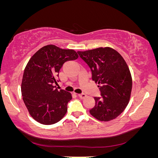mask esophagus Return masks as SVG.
<instances>
[{
	"mask_svg": "<svg viewBox=\"0 0 158 158\" xmlns=\"http://www.w3.org/2000/svg\"><path fill=\"white\" fill-rule=\"evenodd\" d=\"M78 96L81 99H83V98H85L86 96H87V95H86L85 94H78Z\"/></svg>",
	"mask_w": 158,
	"mask_h": 158,
	"instance_id": "1",
	"label": "esophagus"
}]
</instances>
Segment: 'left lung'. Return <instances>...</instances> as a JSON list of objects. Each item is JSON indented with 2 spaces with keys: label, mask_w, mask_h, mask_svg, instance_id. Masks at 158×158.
<instances>
[{
  "label": "left lung",
  "mask_w": 158,
  "mask_h": 158,
  "mask_svg": "<svg viewBox=\"0 0 158 158\" xmlns=\"http://www.w3.org/2000/svg\"><path fill=\"white\" fill-rule=\"evenodd\" d=\"M92 72V79L98 84L101 97H94L96 105L90 114L101 122L119 116L130 99L132 79L122 56L111 47H99L77 52Z\"/></svg>",
  "instance_id": "left-lung-1"
}]
</instances>
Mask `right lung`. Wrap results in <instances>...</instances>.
I'll return each mask as SVG.
<instances>
[{
  "mask_svg": "<svg viewBox=\"0 0 158 158\" xmlns=\"http://www.w3.org/2000/svg\"><path fill=\"white\" fill-rule=\"evenodd\" d=\"M78 55L73 49L49 44L36 52L26 66L21 83V95L30 115L40 124L50 125L62 119L68 111L70 93L58 90L60 70Z\"/></svg>",
  "mask_w": 158,
  "mask_h": 158,
  "instance_id": "1",
  "label": "right lung"
}]
</instances>
